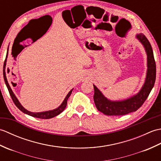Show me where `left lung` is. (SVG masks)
Returning a JSON list of instances; mask_svg holds the SVG:
<instances>
[{
    "instance_id": "8db88e82",
    "label": "left lung",
    "mask_w": 161,
    "mask_h": 161,
    "mask_svg": "<svg viewBox=\"0 0 161 161\" xmlns=\"http://www.w3.org/2000/svg\"><path fill=\"white\" fill-rule=\"evenodd\" d=\"M136 37L144 47L147 56V70L145 83L137 94L126 100L119 101L108 100L93 84L95 104L98 111L107 115H122L137 111L144 103L154 86L156 68L152 46L143 34H138Z\"/></svg>"
}]
</instances>
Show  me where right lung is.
<instances>
[{"mask_svg": "<svg viewBox=\"0 0 161 161\" xmlns=\"http://www.w3.org/2000/svg\"><path fill=\"white\" fill-rule=\"evenodd\" d=\"M8 52H7V54H6V58H5V62H4V65H3V77H4V80H5V84L7 86V88H8V89L9 91V93L10 94V96H11L12 100L14 102V103L15 104V105L17 107L19 110L21 111L24 114H25L27 115H29L30 116H32V117H35V118H41V119H50V118H52L55 117V116L58 115L59 114H60L61 112H62L65 108L66 107V105H67V101H68V97H70V95H71L72 91H73V89H71L69 93L67 94V95L65 97L64 100L63 101L62 103L61 104V105L59 106V107H57V108H54L53 110H50V111H43V112H38V113H35V112H31V111H29L24 108L23 106L21 105V104L20 103L17 97H16L15 94L14 93V92L12 91L11 87H10L8 81V80H7V77H6V73H5V69H6V64H7V58H8Z\"/></svg>", "mask_w": 161, "mask_h": 161, "instance_id": "obj_1", "label": "right lung"}]
</instances>
